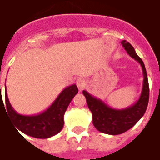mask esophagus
Listing matches in <instances>:
<instances>
[{"mask_svg":"<svg viewBox=\"0 0 160 160\" xmlns=\"http://www.w3.org/2000/svg\"><path fill=\"white\" fill-rule=\"evenodd\" d=\"M77 87L79 88V90L80 92H81L82 90H84L85 88H86V86H87V82H86V80L82 79V78H80V79H78L77 80Z\"/></svg>","mask_w":160,"mask_h":160,"instance_id":"34e87169","label":"esophagus"}]
</instances>
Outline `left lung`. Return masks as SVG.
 Masks as SVG:
<instances>
[{
    "instance_id": "8db88e82",
    "label": "left lung",
    "mask_w": 160,
    "mask_h": 160,
    "mask_svg": "<svg viewBox=\"0 0 160 160\" xmlns=\"http://www.w3.org/2000/svg\"><path fill=\"white\" fill-rule=\"evenodd\" d=\"M123 48L132 59L138 61L142 68L143 86L141 94L133 105L124 109H114L99 98L83 91L88 108L92 114V124L99 132L110 135L121 134L134 126L146 112L149 100V84L145 64L138 56L134 48L127 41H121Z\"/></svg>"
}]
</instances>
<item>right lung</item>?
I'll return each mask as SVG.
<instances>
[{"label":"right lung","mask_w":160,"mask_h":160,"mask_svg":"<svg viewBox=\"0 0 160 160\" xmlns=\"http://www.w3.org/2000/svg\"><path fill=\"white\" fill-rule=\"evenodd\" d=\"M77 93L78 88L76 85L69 86L61 92L53 103L46 111L40 114L28 116L19 114L12 107L8 98L5 87V111L7 110L9 118H11L18 130L23 133L33 138H48L59 133L63 128L65 112L72 98ZM1 101H2V96L0 97V103Z\"/></svg>","instance_id":"1"}]
</instances>
